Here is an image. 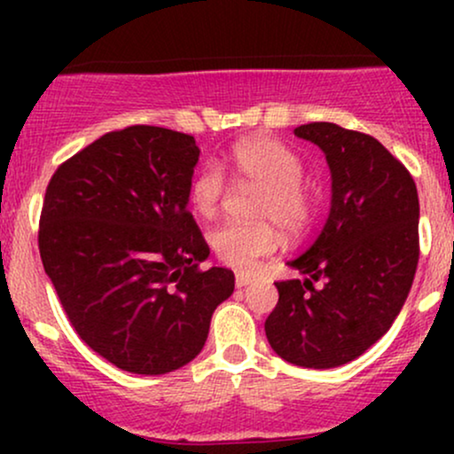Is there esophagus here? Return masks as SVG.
<instances>
[{
  "instance_id": "obj_1",
  "label": "esophagus",
  "mask_w": 454,
  "mask_h": 454,
  "mask_svg": "<svg viewBox=\"0 0 454 454\" xmlns=\"http://www.w3.org/2000/svg\"><path fill=\"white\" fill-rule=\"evenodd\" d=\"M237 288H245V286H249L254 281V278L249 273H237Z\"/></svg>"
}]
</instances>
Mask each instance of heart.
<instances>
[{
    "instance_id": "b5f03b06",
    "label": "heart",
    "mask_w": 454,
    "mask_h": 454,
    "mask_svg": "<svg viewBox=\"0 0 454 454\" xmlns=\"http://www.w3.org/2000/svg\"><path fill=\"white\" fill-rule=\"evenodd\" d=\"M234 176L245 185L260 187L254 215L262 222H226L211 232L213 252L228 267L252 270L260 258L278 249L279 231L301 234L311 223L316 198L301 179L299 155L273 138H245L228 155ZM226 196V181L215 164H205L190 181V205L200 217H213Z\"/></svg>"
}]
</instances>
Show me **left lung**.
I'll return each instance as SVG.
<instances>
[{
	"label": "left lung",
	"instance_id": "8db88e82",
	"mask_svg": "<svg viewBox=\"0 0 454 454\" xmlns=\"http://www.w3.org/2000/svg\"><path fill=\"white\" fill-rule=\"evenodd\" d=\"M294 134L326 155L331 211L314 245L288 262L305 279L275 284L279 301L264 333L284 361L331 369L369 350L408 299L419 264V192L369 134L326 121Z\"/></svg>",
	"mask_w": 454,
	"mask_h": 454
}]
</instances>
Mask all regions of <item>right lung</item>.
Here are the masks:
<instances>
[{
  "instance_id": "obj_1",
  "label": "right lung",
  "mask_w": 454,
  "mask_h": 454,
  "mask_svg": "<svg viewBox=\"0 0 454 454\" xmlns=\"http://www.w3.org/2000/svg\"><path fill=\"white\" fill-rule=\"evenodd\" d=\"M200 149L155 126L108 132L57 168L40 258L67 320L114 367L161 376L200 354L234 273L200 270L209 245L187 211Z\"/></svg>"
}]
</instances>
